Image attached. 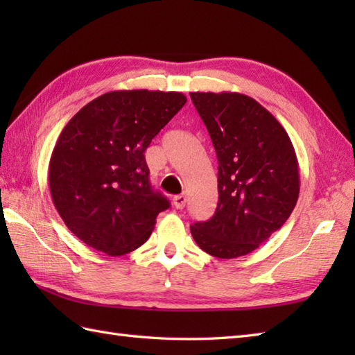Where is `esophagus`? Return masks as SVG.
Wrapping results in <instances>:
<instances>
[{
  "label": "esophagus",
  "mask_w": 355,
  "mask_h": 355,
  "mask_svg": "<svg viewBox=\"0 0 355 355\" xmlns=\"http://www.w3.org/2000/svg\"><path fill=\"white\" fill-rule=\"evenodd\" d=\"M186 195L182 193V195H175L173 197V206H175L177 209H183L186 206Z\"/></svg>",
  "instance_id": "34e87169"
}]
</instances>
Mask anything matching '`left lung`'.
Listing matches in <instances>:
<instances>
[{"label":"left lung","instance_id":"left-lung-1","mask_svg":"<svg viewBox=\"0 0 355 355\" xmlns=\"http://www.w3.org/2000/svg\"><path fill=\"white\" fill-rule=\"evenodd\" d=\"M218 158L214 216L191 225L201 250L221 259L256 250L288 220L300 189L299 163L284 126L245 94L191 93Z\"/></svg>","mask_w":355,"mask_h":355}]
</instances>
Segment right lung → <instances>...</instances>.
Segmentation results:
<instances>
[{
    "label": "right lung",
    "mask_w": 355,
    "mask_h": 355,
    "mask_svg": "<svg viewBox=\"0 0 355 355\" xmlns=\"http://www.w3.org/2000/svg\"><path fill=\"white\" fill-rule=\"evenodd\" d=\"M186 101L178 92H110L65 125L49 184L58 214L82 243L108 256L146 243L169 201L150 187L145 150Z\"/></svg>",
    "instance_id": "1"
}]
</instances>
